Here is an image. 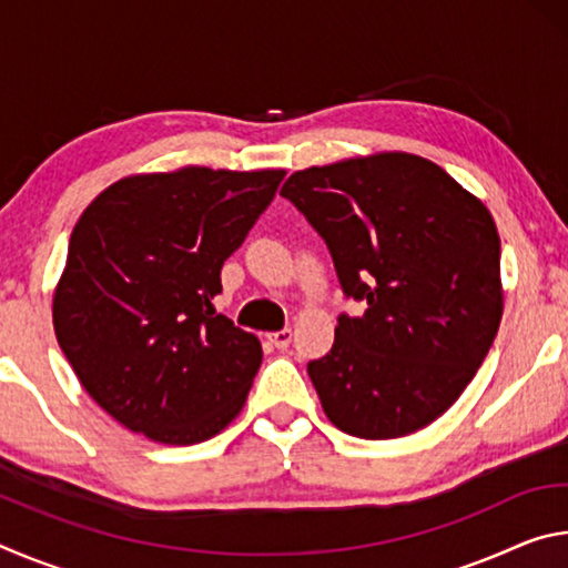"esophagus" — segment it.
<instances>
[{"label": "esophagus", "instance_id": "esophagus-1", "mask_svg": "<svg viewBox=\"0 0 568 568\" xmlns=\"http://www.w3.org/2000/svg\"><path fill=\"white\" fill-rule=\"evenodd\" d=\"M267 341H271L277 351H285L287 345H291V341H293V331H291V328L275 331V333L267 335Z\"/></svg>", "mask_w": 568, "mask_h": 568}]
</instances>
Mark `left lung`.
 Here are the masks:
<instances>
[{
  "instance_id": "obj_1",
  "label": "left lung",
  "mask_w": 568,
  "mask_h": 568,
  "mask_svg": "<svg viewBox=\"0 0 568 568\" xmlns=\"http://www.w3.org/2000/svg\"><path fill=\"white\" fill-rule=\"evenodd\" d=\"M281 195L331 250L345 297L331 353L307 363L325 416L358 438L408 436L454 406L504 313L501 240L436 162L378 152L293 172Z\"/></svg>"
}]
</instances>
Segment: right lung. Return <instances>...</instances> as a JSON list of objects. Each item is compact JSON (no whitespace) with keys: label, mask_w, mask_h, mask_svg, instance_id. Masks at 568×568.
<instances>
[{"label":"right lung","mask_w":568,"mask_h":568,"mask_svg":"<svg viewBox=\"0 0 568 568\" xmlns=\"http://www.w3.org/2000/svg\"><path fill=\"white\" fill-rule=\"evenodd\" d=\"M285 170L182 168L118 180L77 220L52 321L92 400L132 434L190 446L220 434L263 363L215 313L220 271Z\"/></svg>","instance_id":"add662e5"}]
</instances>
